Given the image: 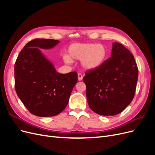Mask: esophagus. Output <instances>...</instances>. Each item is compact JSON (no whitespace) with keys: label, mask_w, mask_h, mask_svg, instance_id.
<instances>
[{"label":"esophagus","mask_w":155,"mask_h":155,"mask_svg":"<svg viewBox=\"0 0 155 155\" xmlns=\"http://www.w3.org/2000/svg\"><path fill=\"white\" fill-rule=\"evenodd\" d=\"M78 80L79 81H81L83 79V75L80 73H79L78 74Z\"/></svg>","instance_id":"obj_1"}]
</instances>
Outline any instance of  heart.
Segmentation results:
<instances>
[{
  "label": "heart",
  "instance_id": "b5f03b06",
  "mask_svg": "<svg viewBox=\"0 0 155 155\" xmlns=\"http://www.w3.org/2000/svg\"><path fill=\"white\" fill-rule=\"evenodd\" d=\"M68 55H65L64 60L67 63L71 59H81L83 68L93 70L100 67L105 62L108 55V50L102 44L91 43H74L68 50Z\"/></svg>",
  "mask_w": 155,
  "mask_h": 155
}]
</instances>
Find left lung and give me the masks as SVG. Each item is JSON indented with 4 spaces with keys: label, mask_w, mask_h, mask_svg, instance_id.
Here are the masks:
<instances>
[{
    "label": "left lung",
    "mask_w": 155,
    "mask_h": 155,
    "mask_svg": "<svg viewBox=\"0 0 155 155\" xmlns=\"http://www.w3.org/2000/svg\"><path fill=\"white\" fill-rule=\"evenodd\" d=\"M138 77L133 55L118 43L112 44L111 57L83 78L91 109L103 116L116 115L130 104Z\"/></svg>",
    "instance_id": "1"
}]
</instances>
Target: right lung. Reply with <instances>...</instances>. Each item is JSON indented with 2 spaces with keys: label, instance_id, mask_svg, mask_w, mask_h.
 Listing matches in <instances>:
<instances>
[{
  "label": "right lung",
  "instance_id": "obj_1",
  "mask_svg": "<svg viewBox=\"0 0 155 155\" xmlns=\"http://www.w3.org/2000/svg\"><path fill=\"white\" fill-rule=\"evenodd\" d=\"M58 40L35 39L18 54L15 64V88L22 104L32 114L54 116L66 108L78 74H59L39 48L49 49Z\"/></svg>",
  "mask_w": 155,
  "mask_h": 155
}]
</instances>
